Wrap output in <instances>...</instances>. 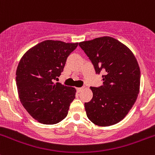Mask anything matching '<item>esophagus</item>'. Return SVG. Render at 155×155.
I'll list each match as a JSON object with an SVG mask.
<instances>
[{"mask_svg":"<svg viewBox=\"0 0 155 155\" xmlns=\"http://www.w3.org/2000/svg\"><path fill=\"white\" fill-rule=\"evenodd\" d=\"M84 89V87H76V91H77V92H81L82 91V90H83Z\"/></svg>","mask_w":155,"mask_h":155,"instance_id":"34e87169","label":"esophagus"}]
</instances>
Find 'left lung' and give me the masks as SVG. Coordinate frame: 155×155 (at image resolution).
<instances>
[{
  "label": "left lung",
  "mask_w": 155,
  "mask_h": 155,
  "mask_svg": "<svg viewBox=\"0 0 155 155\" xmlns=\"http://www.w3.org/2000/svg\"><path fill=\"white\" fill-rule=\"evenodd\" d=\"M97 74L104 72L103 85L91 87V101L85 103L86 115L96 125L107 127L119 122L137 101L140 70L132 51L110 37L81 42Z\"/></svg>",
  "instance_id": "left-lung-1"
}]
</instances>
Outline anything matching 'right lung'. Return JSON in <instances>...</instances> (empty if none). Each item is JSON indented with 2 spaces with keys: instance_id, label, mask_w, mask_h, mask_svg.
I'll list each match as a JSON object with an SVG mask.
<instances>
[{
  "instance_id": "1",
  "label": "right lung",
  "mask_w": 155,
  "mask_h": 155,
  "mask_svg": "<svg viewBox=\"0 0 155 155\" xmlns=\"http://www.w3.org/2000/svg\"><path fill=\"white\" fill-rule=\"evenodd\" d=\"M77 46L78 43L45 40L30 48L18 63L15 81L20 101L42 124H57L68 115L76 89L54 80L64 71L68 56Z\"/></svg>"
}]
</instances>
